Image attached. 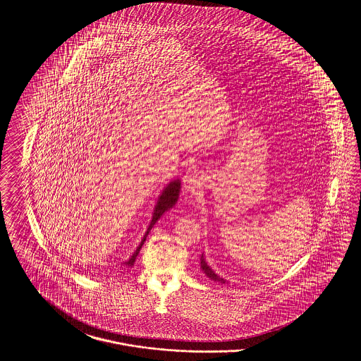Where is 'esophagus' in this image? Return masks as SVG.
I'll list each match as a JSON object with an SVG mask.
<instances>
[{
	"label": "esophagus",
	"instance_id": "34e87169",
	"mask_svg": "<svg viewBox=\"0 0 361 361\" xmlns=\"http://www.w3.org/2000/svg\"><path fill=\"white\" fill-rule=\"evenodd\" d=\"M202 187V177L199 173L190 172L184 176V193L193 196L196 190Z\"/></svg>",
	"mask_w": 361,
	"mask_h": 361
}]
</instances>
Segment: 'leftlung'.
I'll list each match as a JSON object with an SVG mask.
<instances>
[{"label":"left lung","instance_id":"8db88e82","mask_svg":"<svg viewBox=\"0 0 361 361\" xmlns=\"http://www.w3.org/2000/svg\"><path fill=\"white\" fill-rule=\"evenodd\" d=\"M200 268H202V271L206 274L207 277H209L211 280L219 281V283H226L224 279H222L219 275H216V274L209 268V265L207 264L206 258H204V253H203L202 257H200Z\"/></svg>","mask_w":361,"mask_h":361}]
</instances>
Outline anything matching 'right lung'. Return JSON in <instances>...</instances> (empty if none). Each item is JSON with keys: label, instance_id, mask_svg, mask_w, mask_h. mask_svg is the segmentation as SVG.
<instances>
[{"label": "right lung", "instance_id": "add662e5", "mask_svg": "<svg viewBox=\"0 0 361 361\" xmlns=\"http://www.w3.org/2000/svg\"><path fill=\"white\" fill-rule=\"evenodd\" d=\"M180 189H181V181H180L178 178L173 180V181H171L165 188L162 189L161 195L158 196V200H157L154 211H153V218H152L150 224H149V227H147V230H146V233H145L143 238L140 240V243H139L137 250L133 253V256L128 258L126 262H123V265H124L126 268H133V267H134L135 259H137V256L139 255V250H140V247L143 246V243H145V240H146V237L149 235V231L153 228V226L157 224V221H158V219H159V218H161V216H162L168 209H171V208L177 203V200H178V195H180Z\"/></svg>", "mask_w": 361, "mask_h": 361}]
</instances>
